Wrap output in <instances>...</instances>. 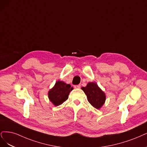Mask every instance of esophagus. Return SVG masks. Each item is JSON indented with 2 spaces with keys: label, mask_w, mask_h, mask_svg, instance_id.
<instances>
[{
  "label": "esophagus",
  "mask_w": 147,
  "mask_h": 147,
  "mask_svg": "<svg viewBox=\"0 0 147 147\" xmlns=\"http://www.w3.org/2000/svg\"><path fill=\"white\" fill-rule=\"evenodd\" d=\"M74 87L75 88H80V85H76V86H74Z\"/></svg>",
  "instance_id": "obj_1"
}]
</instances>
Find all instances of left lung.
Segmentation results:
<instances>
[{"label":"left lung","mask_w":147,"mask_h":147,"mask_svg":"<svg viewBox=\"0 0 147 147\" xmlns=\"http://www.w3.org/2000/svg\"><path fill=\"white\" fill-rule=\"evenodd\" d=\"M82 90L87 95L88 101L96 109H99L105 102L106 95L98 85L94 82H89Z\"/></svg>","instance_id":"8db88e82"}]
</instances>
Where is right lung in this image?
<instances>
[{
  "instance_id": "1",
  "label": "right lung",
  "mask_w": 147,
  "mask_h": 147,
  "mask_svg": "<svg viewBox=\"0 0 147 147\" xmlns=\"http://www.w3.org/2000/svg\"><path fill=\"white\" fill-rule=\"evenodd\" d=\"M73 89L69 84H67L62 81H57L48 93L50 101L55 106L61 105L68 98L69 92Z\"/></svg>"
}]
</instances>
